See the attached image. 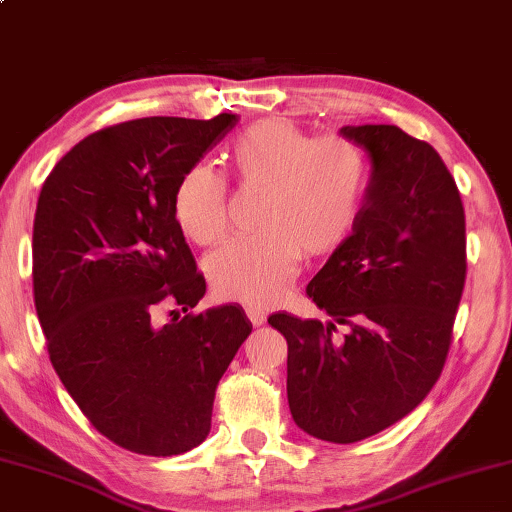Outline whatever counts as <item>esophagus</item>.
Returning a JSON list of instances; mask_svg holds the SVG:
<instances>
[{
    "label": "esophagus",
    "instance_id": "34e87169",
    "mask_svg": "<svg viewBox=\"0 0 512 512\" xmlns=\"http://www.w3.org/2000/svg\"><path fill=\"white\" fill-rule=\"evenodd\" d=\"M247 317L254 326H261L267 320V313L263 311V308H247Z\"/></svg>",
    "mask_w": 512,
    "mask_h": 512
}]
</instances>
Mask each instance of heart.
<instances>
[{
	"label": "heart",
	"instance_id": "b5f03b06",
	"mask_svg": "<svg viewBox=\"0 0 512 512\" xmlns=\"http://www.w3.org/2000/svg\"><path fill=\"white\" fill-rule=\"evenodd\" d=\"M226 163L242 190H263L256 226L213 251L206 274L222 299L249 308L281 297L301 256H329L351 238L370 188V158L351 138L315 136L283 117L249 124L226 147ZM226 179L204 163L190 165L172 192L179 231L213 245L226 231Z\"/></svg>",
	"mask_w": 512,
	"mask_h": 512
}]
</instances>
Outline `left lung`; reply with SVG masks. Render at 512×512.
<instances>
[{
	"mask_svg": "<svg viewBox=\"0 0 512 512\" xmlns=\"http://www.w3.org/2000/svg\"><path fill=\"white\" fill-rule=\"evenodd\" d=\"M340 133L370 154L372 177L354 233L306 288L331 322H267L288 340L292 420L349 445L406 417L440 379L467 256L463 201L429 142L395 124ZM338 323L350 326L342 341Z\"/></svg>",
	"mask_w": 512,
	"mask_h": 512,
	"instance_id": "obj_1",
	"label": "left lung"
}]
</instances>
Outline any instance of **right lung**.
<instances>
[{"instance_id": "add662e5", "label": "right lung", "mask_w": 512, "mask_h": 512, "mask_svg": "<svg viewBox=\"0 0 512 512\" xmlns=\"http://www.w3.org/2000/svg\"><path fill=\"white\" fill-rule=\"evenodd\" d=\"M236 122L220 113L113 124L74 145L40 190L33 301L49 360L88 422L133 454L177 456L204 442L217 383L251 333L240 306L190 313L206 281L172 215L183 170Z\"/></svg>"}]
</instances>
